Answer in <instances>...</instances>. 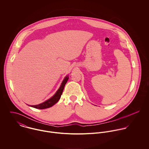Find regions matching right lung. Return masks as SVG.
I'll return each mask as SVG.
<instances>
[{
	"label": "right lung",
	"mask_w": 149,
	"mask_h": 149,
	"mask_svg": "<svg viewBox=\"0 0 149 149\" xmlns=\"http://www.w3.org/2000/svg\"><path fill=\"white\" fill-rule=\"evenodd\" d=\"M68 76H66L64 79L61 86L60 87V88L58 89V90L57 91V92L56 93V94L50 99L46 100V102H43L41 104H40L38 105H36V106H30V107H34L35 108H37V109H46L49 107L53 106V105H54L56 103H57L58 100H60L61 96L63 93V90H64V86L66 84V83H67L68 80Z\"/></svg>",
	"instance_id": "1"
}]
</instances>
